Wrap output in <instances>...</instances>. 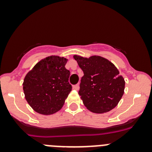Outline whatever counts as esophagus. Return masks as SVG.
I'll use <instances>...</instances> for the list:
<instances>
[{
  "label": "esophagus",
  "instance_id": "obj_1",
  "mask_svg": "<svg viewBox=\"0 0 152 152\" xmlns=\"http://www.w3.org/2000/svg\"><path fill=\"white\" fill-rule=\"evenodd\" d=\"M73 90H79V85H73Z\"/></svg>",
  "mask_w": 152,
  "mask_h": 152
}]
</instances>
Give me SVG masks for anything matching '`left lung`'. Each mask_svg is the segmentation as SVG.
Returning a JSON list of instances; mask_svg holds the SVG:
<instances>
[{
  "instance_id": "left-lung-1",
  "label": "left lung",
  "mask_w": 152,
  "mask_h": 152,
  "mask_svg": "<svg viewBox=\"0 0 152 152\" xmlns=\"http://www.w3.org/2000/svg\"><path fill=\"white\" fill-rule=\"evenodd\" d=\"M83 70L79 95L87 110L104 113L118 105L124 93L125 81L110 61L100 56L89 58L74 55Z\"/></svg>"
}]
</instances>
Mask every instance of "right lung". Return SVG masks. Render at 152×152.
<instances>
[{
    "instance_id": "add662e5",
    "label": "right lung",
    "mask_w": 152,
    "mask_h": 152,
    "mask_svg": "<svg viewBox=\"0 0 152 152\" xmlns=\"http://www.w3.org/2000/svg\"><path fill=\"white\" fill-rule=\"evenodd\" d=\"M67 59L50 56L42 59L25 76L23 86L26 100L41 115H49L62 109L72 90L68 82Z\"/></svg>"
}]
</instances>
